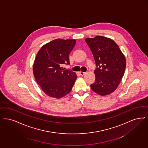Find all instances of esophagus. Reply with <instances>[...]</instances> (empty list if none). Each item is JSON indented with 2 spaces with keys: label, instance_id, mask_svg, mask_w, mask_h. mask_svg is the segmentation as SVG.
Masks as SVG:
<instances>
[{
  "label": "esophagus",
  "instance_id": "1",
  "mask_svg": "<svg viewBox=\"0 0 148 148\" xmlns=\"http://www.w3.org/2000/svg\"><path fill=\"white\" fill-rule=\"evenodd\" d=\"M79 73H80V75H81V76H84V75L86 74V72H79Z\"/></svg>",
  "mask_w": 148,
  "mask_h": 148
}]
</instances>
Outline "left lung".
<instances>
[{
	"label": "left lung",
	"mask_w": 148,
	"mask_h": 148,
	"mask_svg": "<svg viewBox=\"0 0 148 148\" xmlns=\"http://www.w3.org/2000/svg\"><path fill=\"white\" fill-rule=\"evenodd\" d=\"M96 64V79L91 89L101 95H109L116 90L123 77L126 60L118 45L111 39L102 36L86 38Z\"/></svg>",
	"instance_id": "obj_1"
}]
</instances>
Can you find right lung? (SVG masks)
Here are the masks:
<instances>
[{
  "instance_id": "obj_1",
  "label": "right lung",
  "mask_w": 148,
  "mask_h": 148,
  "mask_svg": "<svg viewBox=\"0 0 148 148\" xmlns=\"http://www.w3.org/2000/svg\"><path fill=\"white\" fill-rule=\"evenodd\" d=\"M75 44L73 39H56L42 46L38 52L33 73L37 83L47 96L61 98L72 90L77 75L62 66L70 64L69 54Z\"/></svg>"
}]
</instances>
